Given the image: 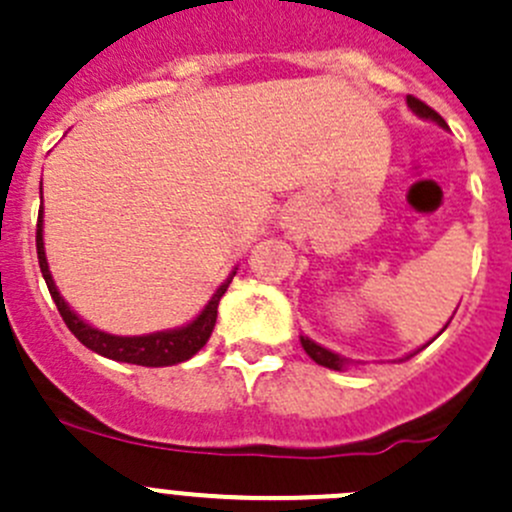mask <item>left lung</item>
<instances>
[{
  "label": "left lung",
  "mask_w": 512,
  "mask_h": 512,
  "mask_svg": "<svg viewBox=\"0 0 512 512\" xmlns=\"http://www.w3.org/2000/svg\"><path fill=\"white\" fill-rule=\"evenodd\" d=\"M406 101H408V106H411V109L416 111L418 116H423V119L435 121V124H440V126H448V124H445L443 116H440L438 111H435V109H430V106L426 104V101L416 99V96H411V94H408V99H406ZM301 346H303V351H306L308 356H311L313 361L318 363V366L333 368V371H341L343 366H348V358H343V356H338V353L328 351V348L318 346V343H313L311 338L301 336Z\"/></svg>",
  "instance_id": "left-lung-1"
}]
</instances>
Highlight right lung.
I'll return each instance as SVG.
<instances>
[{"label":"right lung","instance_id":"right-lung-1","mask_svg":"<svg viewBox=\"0 0 512 512\" xmlns=\"http://www.w3.org/2000/svg\"><path fill=\"white\" fill-rule=\"evenodd\" d=\"M37 258L39 268H42V276L47 281L49 293H52L54 303H57L59 313H62L64 323H67L69 331L84 343L86 348H91L99 356L111 358V361L121 363H134V366H146V368H159V366H174V363L189 361L196 351L206 346L211 331L216 326V313H219V301L221 296L229 288L231 278L236 276V271L226 278L219 286V291L211 296V301L206 303L204 311L196 316V321H191L189 326L174 328V331H159L149 333V336H111V333L99 331V328H91L89 323H84L72 308L67 306L62 296H59L57 286H54V278L49 273L47 256H44V239H42V209H39V221H37Z\"/></svg>","mask_w":512,"mask_h":512}]
</instances>
